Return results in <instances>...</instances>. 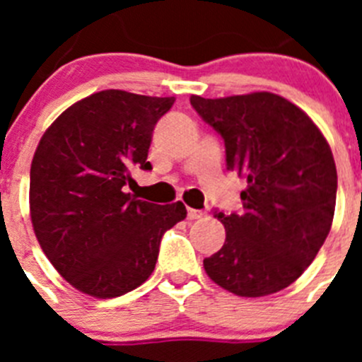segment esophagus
Segmentation results:
<instances>
[{"mask_svg": "<svg viewBox=\"0 0 362 362\" xmlns=\"http://www.w3.org/2000/svg\"><path fill=\"white\" fill-rule=\"evenodd\" d=\"M204 216L203 210H194V209H188V219H201Z\"/></svg>", "mask_w": 362, "mask_h": 362, "instance_id": "1", "label": "esophagus"}]
</instances>
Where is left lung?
<instances>
[{
    "label": "left lung",
    "mask_w": 362,
    "mask_h": 362,
    "mask_svg": "<svg viewBox=\"0 0 362 362\" xmlns=\"http://www.w3.org/2000/svg\"><path fill=\"white\" fill-rule=\"evenodd\" d=\"M190 105L225 141L226 168L246 181L243 212H216L226 239L203 261L210 279L241 297L286 288L332 228L337 170L330 145L305 112L270 92Z\"/></svg>",
    "instance_id": "1"
}]
</instances>
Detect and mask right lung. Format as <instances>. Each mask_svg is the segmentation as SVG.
<instances>
[{
    "instance_id": "right-lung-1",
    "label": "right lung",
    "mask_w": 362,
    "mask_h": 362,
    "mask_svg": "<svg viewBox=\"0 0 362 362\" xmlns=\"http://www.w3.org/2000/svg\"><path fill=\"white\" fill-rule=\"evenodd\" d=\"M174 101L101 90L41 137L30 166L32 226L79 292L110 299L137 288L156 268L163 233L187 217L181 201L153 204L124 192L134 170H152L153 127Z\"/></svg>"
}]
</instances>
